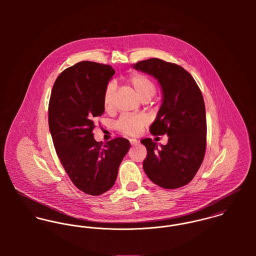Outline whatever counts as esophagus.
<instances>
[{
  "mask_svg": "<svg viewBox=\"0 0 256 256\" xmlns=\"http://www.w3.org/2000/svg\"><path fill=\"white\" fill-rule=\"evenodd\" d=\"M130 143H131L132 146H136V145L139 144V141L136 140V139H130Z\"/></svg>",
  "mask_w": 256,
  "mask_h": 256,
  "instance_id": "esophagus-1",
  "label": "esophagus"
}]
</instances>
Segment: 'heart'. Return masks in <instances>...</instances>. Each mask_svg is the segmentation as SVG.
<instances>
[{"label": "heart", "instance_id": "heart-1", "mask_svg": "<svg viewBox=\"0 0 256 256\" xmlns=\"http://www.w3.org/2000/svg\"><path fill=\"white\" fill-rule=\"evenodd\" d=\"M126 82L135 90V92L142 100H150L156 94V84L146 74L133 72L127 76ZM114 90L115 86L110 82L106 86L104 92L102 104L104 110L108 112L114 110ZM146 124L145 117L131 114H123L117 120L115 126L116 129L124 135L137 136L140 134Z\"/></svg>", "mask_w": 256, "mask_h": 256}]
</instances>
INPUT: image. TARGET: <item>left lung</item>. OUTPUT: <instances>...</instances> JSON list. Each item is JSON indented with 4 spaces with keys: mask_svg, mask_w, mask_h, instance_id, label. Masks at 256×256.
Here are the masks:
<instances>
[{
    "mask_svg": "<svg viewBox=\"0 0 256 256\" xmlns=\"http://www.w3.org/2000/svg\"><path fill=\"white\" fill-rule=\"evenodd\" d=\"M134 68L158 78L164 98L150 132L168 136V144L160 148L150 138L141 140L146 148L143 168L148 178L162 188L182 187L195 176L206 152L202 92L192 76L174 63L150 58L136 63Z\"/></svg>",
    "mask_w": 256,
    "mask_h": 256,
    "instance_id": "8db88e82",
    "label": "left lung"
}]
</instances>
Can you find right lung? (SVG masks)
Listing matches in <instances>:
<instances>
[{
    "instance_id": "add662e5",
    "label": "right lung",
    "mask_w": 256,
    "mask_h": 256,
    "mask_svg": "<svg viewBox=\"0 0 256 256\" xmlns=\"http://www.w3.org/2000/svg\"><path fill=\"white\" fill-rule=\"evenodd\" d=\"M115 74L110 65L82 61L56 78L48 106V123L60 162L80 191L100 195L114 185L130 142L115 138L106 145L94 138V120L104 112L102 98Z\"/></svg>"
}]
</instances>
